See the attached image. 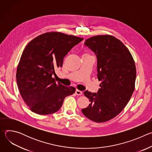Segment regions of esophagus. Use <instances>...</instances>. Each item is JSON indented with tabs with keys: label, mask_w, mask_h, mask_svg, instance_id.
I'll use <instances>...</instances> for the list:
<instances>
[{
	"label": "esophagus",
	"mask_w": 152,
	"mask_h": 152,
	"mask_svg": "<svg viewBox=\"0 0 152 152\" xmlns=\"http://www.w3.org/2000/svg\"><path fill=\"white\" fill-rule=\"evenodd\" d=\"M75 93H76L77 95H78V96H80V95L82 94V91H79V90H76V91H75Z\"/></svg>",
	"instance_id": "obj_1"
}]
</instances>
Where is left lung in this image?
Masks as SVG:
<instances>
[{"label": "left lung", "mask_w": 152, "mask_h": 152, "mask_svg": "<svg viewBox=\"0 0 152 152\" xmlns=\"http://www.w3.org/2000/svg\"><path fill=\"white\" fill-rule=\"evenodd\" d=\"M84 44L97 56V78L102 82L97 93H83L90 104L82 112L93 121L105 122L121 113L134 93L135 61L123 43L112 35L94 36Z\"/></svg>", "instance_id": "left-lung-1"}]
</instances>
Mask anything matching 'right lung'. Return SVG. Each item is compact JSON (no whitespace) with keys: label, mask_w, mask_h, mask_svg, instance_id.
Wrapping results in <instances>:
<instances>
[{"label":"right lung","mask_w":152,"mask_h":152,"mask_svg":"<svg viewBox=\"0 0 152 152\" xmlns=\"http://www.w3.org/2000/svg\"><path fill=\"white\" fill-rule=\"evenodd\" d=\"M83 38L58 32L42 34L31 41L21 56L17 82L24 102L39 115L58 111L66 97L75 93L73 86L56 82L55 70L62 66L64 58Z\"/></svg>","instance_id":"obj_1"}]
</instances>
